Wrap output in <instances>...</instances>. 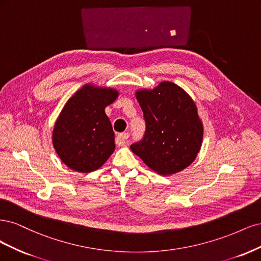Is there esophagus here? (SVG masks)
Returning a JSON list of instances; mask_svg holds the SVG:
<instances>
[{
  "instance_id": "obj_1",
  "label": "esophagus",
  "mask_w": 261,
  "mask_h": 261,
  "mask_svg": "<svg viewBox=\"0 0 261 261\" xmlns=\"http://www.w3.org/2000/svg\"><path fill=\"white\" fill-rule=\"evenodd\" d=\"M129 138V134L128 133H122L118 134L115 138V143L117 146H125L127 144V140Z\"/></svg>"
}]
</instances>
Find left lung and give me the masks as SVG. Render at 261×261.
Masks as SVG:
<instances>
[{"label":"left lung","mask_w":261,"mask_h":261,"mask_svg":"<svg viewBox=\"0 0 261 261\" xmlns=\"http://www.w3.org/2000/svg\"><path fill=\"white\" fill-rule=\"evenodd\" d=\"M144 112L145 135L130 146L148 167L161 175L186 169L199 152L203 128L188 93L171 82L136 92Z\"/></svg>","instance_id":"obj_1"}]
</instances>
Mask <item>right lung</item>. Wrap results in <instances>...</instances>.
I'll use <instances>...</instances> for the list:
<instances>
[{
    "mask_svg": "<svg viewBox=\"0 0 261 261\" xmlns=\"http://www.w3.org/2000/svg\"><path fill=\"white\" fill-rule=\"evenodd\" d=\"M118 91L85 85L63 108L55 122L52 141L69 169L89 173L105 164L115 149L112 124L105 109Z\"/></svg>",
    "mask_w": 261,
    "mask_h": 261,
    "instance_id": "1",
    "label": "right lung"
}]
</instances>
